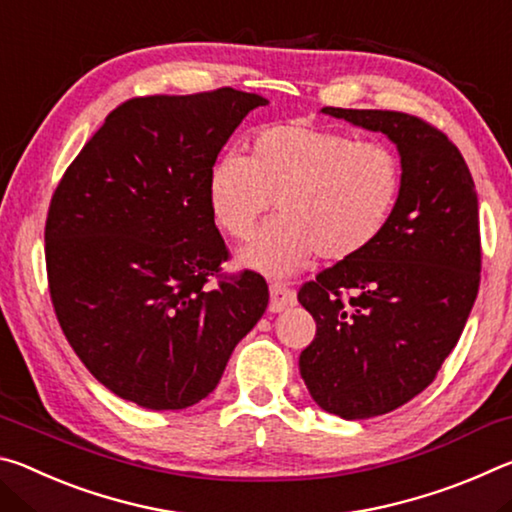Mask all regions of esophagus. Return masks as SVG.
Returning <instances> with one entry per match:
<instances>
[{"label": "esophagus", "mask_w": 512, "mask_h": 512, "mask_svg": "<svg viewBox=\"0 0 512 512\" xmlns=\"http://www.w3.org/2000/svg\"><path fill=\"white\" fill-rule=\"evenodd\" d=\"M268 291H271V305H268V309H271L273 314H280V311L293 307V302H296V293L280 282H271Z\"/></svg>", "instance_id": "1"}]
</instances>
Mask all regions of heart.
Segmentation results:
<instances>
[{"label": "heart", "instance_id": "b5f03b06", "mask_svg": "<svg viewBox=\"0 0 512 512\" xmlns=\"http://www.w3.org/2000/svg\"><path fill=\"white\" fill-rule=\"evenodd\" d=\"M404 187L391 146L311 124L259 128L250 155L228 151L207 171L212 219L246 239L275 201L280 216L239 250V262L287 277L316 253L341 262L384 235Z\"/></svg>", "mask_w": 512, "mask_h": 512}]
</instances>
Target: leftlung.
<instances>
[{"mask_svg": "<svg viewBox=\"0 0 512 512\" xmlns=\"http://www.w3.org/2000/svg\"><path fill=\"white\" fill-rule=\"evenodd\" d=\"M384 133L404 169L384 235L300 289L316 336L300 354L314 402L343 420L395 411L422 393L463 334L479 293V201L461 151L406 112L323 108Z\"/></svg>", "mask_w": 512, "mask_h": 512, "instance_id": "1", "label": "left lung"}]
</instances>
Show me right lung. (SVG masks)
I'll list each match as a JSON object with an SVG mask.
<instances>
[{
	"mask_svg": "<svg viewBox=\"0 0 512 512\" xmlns=\"http://www.w3.org/2000/svg\"><path fill=\"white\" fill-rule=\"evenodd\" d=\"M259 94L221 88L121 103L69 164L45 225L49 293L83 366L121 400L187 409L210 395L268 305L228 248L207 171Z\"/></svg>",
	"mask_w": 512,
	"mask_h": 512,
	"instance_id": "obj_1",
	"label": "right lung"
}]
</instances>
